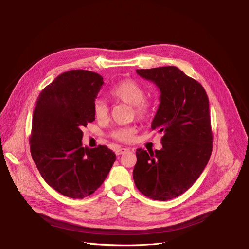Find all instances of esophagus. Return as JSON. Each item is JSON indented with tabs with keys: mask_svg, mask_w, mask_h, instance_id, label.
I'll return each instance as SVG.
<instances>
[{
	"mask_svg": "<svg viewBox=\"0 0 249 249\" xmlns=\"http://www.w3.org/2000/svg\"><path fill=\"white\" fill-rule=\"evenodd\" d=\"M128 151H130V148L119 147V148L116 149L115 153H116V155H121V154H123V153H125V152H128Z\"/></svg>",
	"mask_w": 249,
	"mask_h": 249,
	"instance_id": "esophagus-1",
	"label": "esophagus"
}]
</instances>
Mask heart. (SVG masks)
<instances>
[{
	"label": "heart",
	"mask_w": 249,
	"mask_h": 249,
	"mask_svg": "<svg viewBox=\"0 0 249 249\" xmlns=\"http://www.w3.org/2000/svg\"><path fill=\"white\" fill-rule=\"evenodd\" d=\"M109 96L115 101L131 105L133 110L132 114H135L136 117L141 120L146 119L150 112V104L145 99L146 90L135 80H121L109 90ZM93 115L99 121L106 120L109 115L107 105L101 100H97L93 105ZM136 132L137 130L134 126L121 127L114 130L111 133V137L114 140L129 143L135 139Z\"/></svg>",
	"instance_id": "obj_1"
}]
</instances>
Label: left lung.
<instances>
[{"instance_id":"obj_1","label":"left lung","mask_w":249,"mask_h":249,"mask_svg":"<svg viewBox=\"0 0 249 249\" xmlns=\"http://www.w3.org/2000/svg\"><path fill=\"white\" fill-rule=\"evenodd\" d=\"M136 72L160 90L151 129L163 136L161 150L137 149L133 178L146 197L166 201L188 190L208 163L213 141L208 97L199 82L174 66Z\"/></svg>"}]
</instances>
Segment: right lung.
<instances>
[{
  "instance_id": "obj_1",
  "label": "right lung",
  "mask_w": 249,
  "mask_h": 249,
  "mask_svg": "<svg viewBox=\"0 0 249 249\" xmlns=\"http://www.w3.org/2000/svg\"><path fill=\"white\" fill-rule=\"evenodd\" d=\"M103 84L91 71L65 72L42 90L33 114V160L50 186L75 199L100 187L116 160L105 145L82 146V128L95 120L93 105Z\"/></svg>"
}]
</instances>
